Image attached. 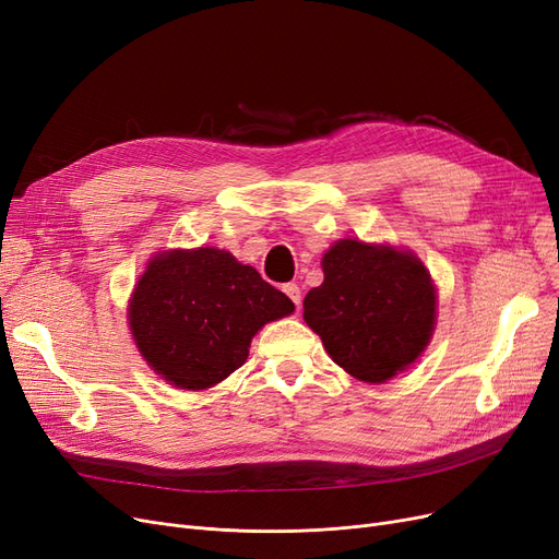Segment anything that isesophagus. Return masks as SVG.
I'll return each mask as SVG.
<instances>
[{"instance_id":"34e87169","label":"esophagus","mask_w":559,"mask_h":559,"mask_svg":"<svg viewBox=\"0 0 559 559\" xmlns=\"http://www.w3.org/2000/svg\"><path fill=\"white\" fill-rule=\"evenodd\" d=\"M283 293L293 299V304L297 306V311L301 308V290H299V285L297 283H285L283 285Z\"/></svg>"}]
</instances>
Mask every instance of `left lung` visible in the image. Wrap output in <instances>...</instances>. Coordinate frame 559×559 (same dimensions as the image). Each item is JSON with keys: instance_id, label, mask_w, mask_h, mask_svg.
<instances>
[{"instance_id": "8db88e82", "label": "left lung", "mask_w": 559, "mask_h": 559, "mask_svg": "<svg viewBox=\"0 0 559 559\" xmlns=\"http://www.w3.org/2000/svg\"><path fill=\"white\" fill-rule=\"evenodd\" d=\"M322 272V285L304 299V320L343 370L380 384L421 357L438 293L415 253L341 239L324 253Z\"/></svg>"}]
</instances>
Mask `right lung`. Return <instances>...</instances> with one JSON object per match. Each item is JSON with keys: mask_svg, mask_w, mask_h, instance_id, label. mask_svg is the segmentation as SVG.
<instances>
[{"mask_svg": "<svg viewBox=\"0 0 559 559\" xmlns=\"http://www.w3.org/2000/svg\"><path fill=\"white\" fill-rule=\"evenodd\" d=\"M293 311L253 266L200 246L150 260L129 301V324L140 355L165 382L202 391L235 373L266 322Z\"/></svg>", "mask_w": 559, "mask_h": 559, "instance_id": "1", "label": "right lung"}]
</instances>
